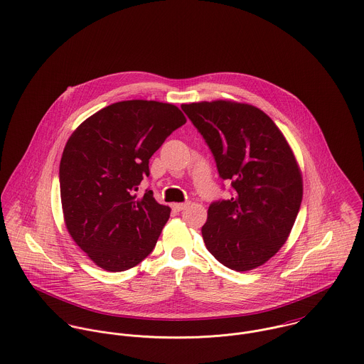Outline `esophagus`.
Segmentation results:
<instances>
[{"mask_svg": "<svg viewBox=\"0 0 364 364\" xmlns=\"http://www.w3.org/2000/svg\"><path fill=\"white\" fill-rule=\"evenodd\" d=\"M188 204H190V203H177V204H173L171 207H173L174 211H183L184 208H187Z\"/></svg>", "mask_w": 364, "mask_h": 364, "instance_id": "obj_1", "label": "esophagus"}]
</instances>
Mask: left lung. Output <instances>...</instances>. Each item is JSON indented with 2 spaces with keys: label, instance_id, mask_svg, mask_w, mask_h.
Wrapping results in <instances>:
<instances>
[{
  "label": "left lung",
  "instance_id": "obj_1",
  "mask_svg": "<svg viewBox=\"0 0 364 364\" xmlns=\"http://www.w3.org/2000/svg\"><path fill=\"white\" fill-rule=\"evenodd\" d=\"M211 149L232 197L210 205L203 239L236 272L264 264L286 243L302 201V177L284 135L262 109L232 101L183 104Z\"/></svg>",
  "mask_w": 364,
  "mask_h": 364
}]
</instances>
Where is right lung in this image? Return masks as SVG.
<instances>
[{"label": "right lung", "instance_id": "add662e5", "mask_svg": "<svg viewBox=\"0 0 364 364\" xmlns=\"http://www.w3.org/2000/svg\"><path fill=\"white\" fill-rule=\"evenodd\" d=\"M173 104L131 100L111 104L87 118L65 146L59 177L66 228L101 269L124 272L156 246L170 208L150 190L149 159L186 124Z\"/></svg>", "mask_w": 364, "mask_h": 364}]
</instances>
